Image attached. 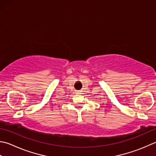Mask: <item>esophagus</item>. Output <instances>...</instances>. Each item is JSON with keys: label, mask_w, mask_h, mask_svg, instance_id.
Returning <instances> with one entry per match:
<instances>
[{"label": "esophagus", "mask_w": 156, "mask_h": 156, "mask_svg": "<svg viewBox=\"0 0 156 156\" xmlns=\"http://www.w3.org/2000/svg\"><path fill=\"white\" fill-rule=\"evenodd\" d=\"M82 92V91H81V90H77V93L78 94H81Z\"/></svg>", "instance_id": "obj_1"}]
</instances>
